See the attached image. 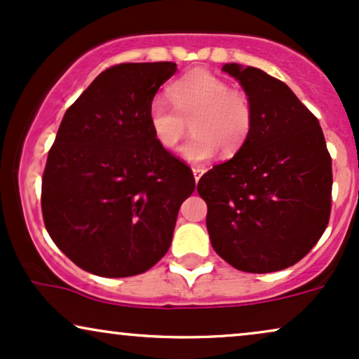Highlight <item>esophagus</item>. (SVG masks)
<instances>
[{"label": "esophagus", "instance_id": "34e87169", "mask_svg": "<svg viewBox=\"0 0 359 359\" xmlns=\"http://www.w3.org/2000/svg\"><path fill=\"white\" fill-rule=\"evenodd\" d=\"M192 172H194L195 182H198V179H201L203 172H205V169H203V167H201V165H195V167H192Z\"/></svg>", "mask_w": 359, "mask_h": 359}]
</instances>
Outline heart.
Segmentation results:
<instances>
[{
  "mask_svg": "<svg viewBox=\"0 0 359 359\" xmlns=\"http://www.w3.org/2000/svg\"><path fill=\"white\" fill-rule=\"evenodd\" d=\"M171 106L156 97L149 104L147 119L154 139L167 151L187 134L192 122L194 135L180 156L194 164L210 161L219 154H237L253 127V107L243 93L232 90L226 81L208 71H192L169 88Z\"/></svg>",
  "mask_w": 359,
  "mask_h": 359,
  "instance_id": "obj_1",
  "label": "heart"
}]
</instances>
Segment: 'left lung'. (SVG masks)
Masks as SVG:
<instances>
[{
    "label": "left lung",
    "mask_w": 359,
    "mask_h": 359,
    "mask_svg": "<svg viewBox=\"0 0 359 359\" xmlns=\"http://www.w3.org/2000/svg\"><path fill=\"white\" fill-rule=\"evenodd\" d=\"M253 107L247 142L198 180L210 243L233 269L270 273L300 262L330 220L331 157L320 122L281 81L224 65Z\"/></svg>",
    "instance_id": "obj_1"
}]
</instances>
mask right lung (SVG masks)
Wrapping results in <instances>:
<instances>
[{"label":"right lung","instance_id":"obj_1","mask_svg":"<svg viewBox=\"0 0 359 359\" xmlns=\"http://www.w3.org/2000/svg\"><path fill=\"white\" fill-rule=\"evenodd\" d=\"M175 71V62L109 67L62 117L43 174L41 208L53 242L89 273H144L169 250L195 179L158 146L147 111Z\"/></svg>","mask_w":359,"mask_h":359}]
</instances>
